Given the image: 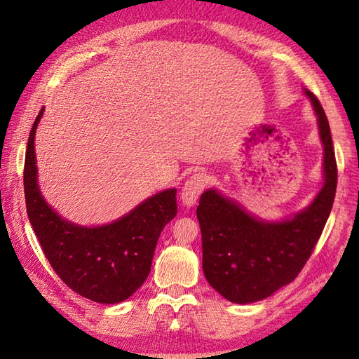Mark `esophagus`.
Listing matches in <instances>:
<instances>
[{"label":"esophagus","instance_id":"esophagus-1","mask_svg":"<svg viewBox=\"0 0 359 359\" xmlns=\"http://www.w3.org/2000/svg\"><path fill=\"white\" fill-rule=\"evenodd\" d=\"M207 182H208L207 175L202 172L193 174L191 177L185 182V185L182 188V193H180V199H182V203H184V207L187 208L194 207L196 202L199 201V197L205 189Z\"/></svg>","mask_w":359,"mask_h":359}]
</instances>
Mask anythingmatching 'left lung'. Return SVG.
Masks as SVG:
<instances>
[{
	"instance_id": "8db88e82",
	"label": "left lung",
	"mask_w": 359,
	"mask_h": 359,
	"mask_svg": "<svg viewBox=\"0 0 359 359\" xmlns=\"http://www.w3.org/2000/svg\"><path fill=\"white\" fill-rule=\"evenodd\" d=\"M323 143V185L307 207L279 220L262 219L210 188L201 196L202 266L208 284L234 304L262 301L290 284L321 236L337 193V160L329 120L318 98L304 89Z\"/></svg>"
}]
</instances>
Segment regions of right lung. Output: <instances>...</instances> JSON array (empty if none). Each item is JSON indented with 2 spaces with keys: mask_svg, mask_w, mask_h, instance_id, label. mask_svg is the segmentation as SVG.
Instances as JSON below:
<instances>
[{
  "mask_svg": "<svg viewBox=\"0 0 359 359\" xmlns=\"http://www.w3.org/2000/svg\"><path fill=\"white\" fill-rule=\"evenodd\" d=\"M30 129L25 160V194L30 224L52 269L75 293L98 304H117L147 280L158 236L177 215L175 188L148 197L109 224L71 222L46 202L38 184L35 134Z\"/></svg>",
  "mask_w": 359,
  "mask_h": 359,
  "instance_id": "add662e5",
  "label": "right lung"
}]
</instances>
